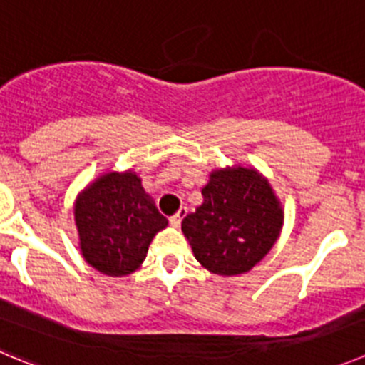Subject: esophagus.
I'll list each match as a JSON object with an SVG mask.
<instances>
[{"label":"esophagus","mask_w":365,"mask_h":365,"mask_svg":"<svg viewBox=\"0 0 365 365\" xmlns=\"http://www.w3.org/2000/svg\"><path fill=\"white\" fill-rule=\"evenodd\" d=\"M185 215H187V207H182L175 216H170V225H173V227H180V223H182L183 216Z\"/></svg>","instance_id":"1"}]
</instances>
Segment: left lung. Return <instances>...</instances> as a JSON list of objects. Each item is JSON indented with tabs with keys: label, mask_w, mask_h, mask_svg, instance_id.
Masks as SVG:
<instances>
[{
	"label": "left lung",
	"mask_w": 365,
	"mask_h": 365,
	"mask_svg": "<svg viewBox=\"0 0 365 365\" xmlns=\"http://www.w3.org/2000/svg\"><path fill=\"white\" fill-rule=\"evenodd\" d=\"M203 202L183 218L195 258L212 274L251 271L277 244L284 227L282 202L260 170L251 165L212 169Z\"/></svg>",
	"instance_id": "1"
}]
</instances>
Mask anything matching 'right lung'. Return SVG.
Returning <instances> with one entry per match:
<instances>
[{
  "label": "right lung",
  "mask_w": 365,
  "mask_h": 365,
  "mask_svg": "<svg viewBox=\"0 0 365 365\" xmlns=\"http://www.w3.org/2000/svg\"><path fill=\"white\" fill-rule=\"evenodd\" d=\"M83 260L107 277H129L145 260L153 238L167 227L134 170H107L74 202Z\"/></svg>",
  "instance_id": "add662e5"
}]
</instances>
